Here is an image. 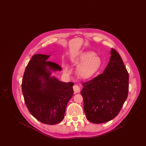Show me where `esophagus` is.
Wrapping results in <instances>:
<instances>
[{"label":"esophagus","instance_id":"obj_1","mask_svg":"<svg viewBox=\"0 0 146 146\" xmlns=\"http://www.w3.org/2000/svg\"><path fill=\"white\" fill-rule=\"evenodd\" d=\"M73 90L75 93H79L80 92V87L78 85H75L73 86Z\"/></svg>","mask_w":146,"mask_h":146}]
</instances>
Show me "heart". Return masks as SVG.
Instances as JSON below:
<instances>
[{"label":"heart","instance_id":"obj_1","mask_svg":"<svg viewBox=\"0 0 146 146\" xmlns=\"http://www.w3.org/2000/svg\"><path fill=\"white\" fill-rule=\"evenodd\" d=\"M79 64L77 74L83 79H89L96 76L102 67V60L99 56L91 51H85L80 54L77 59ZM63 70L66 73L70 72L68 65L64 67Z\"/></svg>","mask_w":146,"mask_h":146}]
</instances>
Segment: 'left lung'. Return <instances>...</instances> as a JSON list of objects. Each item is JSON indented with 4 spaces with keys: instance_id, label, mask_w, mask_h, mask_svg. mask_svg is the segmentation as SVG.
Instances as JSON below:
<instances>
[{
    "instance_id": "obj_1",
    "label": "left lung",
    "mask_w": 146,
    "mask_h": 146,
    "mask_svg": "<svg viewBox=\"0 0 146 146\" xmlns=\"http://www.w3.org/2000/svg\"><path fill=\"white\" fill-rule=\"evenodd\" d=\"M111 54L104 73L82 84L84 110L88 120L94 124L115 118L128 95V72L117 51L111 49Z\"/></svg>"
}]
</instances>
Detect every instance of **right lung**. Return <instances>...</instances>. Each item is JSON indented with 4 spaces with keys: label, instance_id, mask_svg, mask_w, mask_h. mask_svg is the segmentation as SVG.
<instances>
[{
    "label": "right lung",
    "instance_id": "1",
    "mask_svg": "<svg viewBox=\"0 0 146 146\" xmlns=\"http://www.w3.org/2000/svg\"><path fill=\"white\" fill-rule=\"evenodd\" d=\"M50 56L40 54L32 56L24 73L22 90L31 114L44 124L55 125L64 117L67 105L73 95L74 83L51 76L52 71H61V68L47 61Z\"/></svg>",
    "mask_w": 146,
    "mask_h": 146
}]
</instances>
